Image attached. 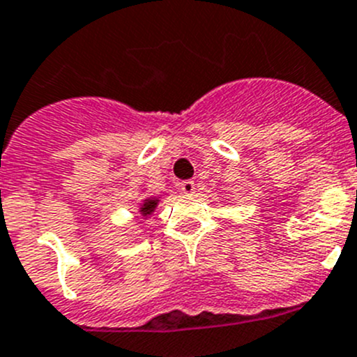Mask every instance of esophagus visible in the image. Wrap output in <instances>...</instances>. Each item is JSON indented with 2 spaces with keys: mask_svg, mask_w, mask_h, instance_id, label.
<instances>
[{
  "mask_svg": "<svg viewBox=\"0 0 357 357\" xmlns=\"http://www.w3.org/2000/svg\"><path fill=\"white\" fill-rule=\"evenodd\" d=\"M195 189H196V184L192 181H184L181 184V191L184 192V195H189L191 196L192 192H195Z\"/></svg>",
  "mask_w": 357,
  "mask_h": 357,
  "instance_id": "esophagus-1",
  "label": "esophagus"
}]
</instances>
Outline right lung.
<instances>
[{"mask_svg":"<svg viewBox=\"0 0 357 357\" xmlns=\"http://www.w3.org/2000/svg\"><path fill=\"white\" fill-rule=\"evenodd\" d=\"M158 203H159L158 198L144 199V203H142V205H140L142 217H149V215H151V213L155 210V206H158Z\"/></svg>","mask_w":357,"mask_h":357,"instance_id":"add662e5","label":"right lung"}]
</instances>
